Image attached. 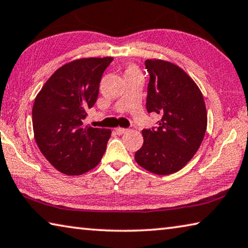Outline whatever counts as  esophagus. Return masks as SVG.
Segmentation results:
<instances>
[{
	"mask_svg": "<svg viewBox=\"0 0 248 248\" xmlns=\"http://www.w3.org/2000/svg\"><path fill=\"white\" fill-rule=\"evenodd\" d=\"M128 131V129H125V128H120V127H118L116 129V132L118 133V134H124V133H125Z\"/></svg>",
	"mask_w": 248,
	"mask_h": 248,
	"instance_id": "obj_1",
	"label": "esophagus"
}]
</instances>
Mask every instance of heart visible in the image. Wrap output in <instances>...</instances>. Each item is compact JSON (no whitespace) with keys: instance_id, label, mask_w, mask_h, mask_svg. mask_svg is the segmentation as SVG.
Instances as JSON below:
<instances>
[{"instance_id":"1","label":"heart","mask_w":248,"mask_h":248,"mask_svg":"<svg viewBox=\"0 0 248 248\" xmlns=\"http://www.w3.org/2000/svg\"><path fill=\"white\" fill-rule=\"evenodd\" d=\"M128 72H137V70H136V68H133V66H129L127 72L125 73H128Z\"/></svg>"}]
</instances>
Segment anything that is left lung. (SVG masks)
Segmentation results:
<instances>
[{"mask_svg":"<svg viewBox=\"0 0 248 248\" xmlns=\"http://www.w3.org/2000/svg\"><path fill=\"white\" fill-rule=\"evenodd\" d=\"M146 109L161 116L156 129H144L143 145L134 155L141 167L156 175L176 173L194 157L207 130L208 115L198 85L171 62L149 59Z\"/></svg>","mask_w":248,"mask_h":248,"instance_id":"obj_1","label":"left lung"}]
</instances>
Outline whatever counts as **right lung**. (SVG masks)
Instances as JSON below:
<instances>
[{
	"instance_id": "right-lung-1",
	"label": "right lung",
	"mask_w": 248,
	"mask_h": 248,
	"mask_svg": "<svg viewBox=\"0 0 248 248\" xmlns=\"http://www.w3.org/2000/svg\"><path fill=\"white\" fill-rule=\"evenodd\" d=\"M111 57L82 58L62 65L37 94L32 106L33 137L40 152L65 175H81L102 159L110 129L84 125Z\"/></svg>"
}]
</instances>
